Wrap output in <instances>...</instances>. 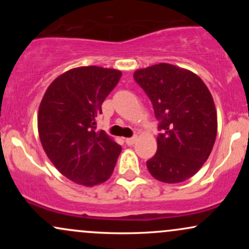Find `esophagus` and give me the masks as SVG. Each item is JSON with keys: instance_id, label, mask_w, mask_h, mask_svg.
Returning <instances> with one entry per match:
<instances>
[{"instance_id": "obj_1", "label": "esophagus", "mask_w": 249, "mask_h": 249, "mask_svg": "<svg viewBox=\"0 0 249 249\" xmlns=\"http://www.w3.org/2000/svg\"><path fill=\"white\" fill-rule=\"evenodd\" d=\"M136 141H137V137H132V138H126L125 139V142H126L127 145H133L134 142H136Z\"/></svg>"}]
</instances>
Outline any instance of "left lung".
Listing matches in <instances>:
<instances>
[{"label":"left lung","mask_w":249,"mask_h":249,"mask_svg":"<svg viewBox=\"0 0 249 249\" xmlns=\"http://www.w3.org/2000/svg\"><path fill=\"white\" fill-rule=\"evenodd\" d=\"M133 77L152 102L162 131L146 162L151 176L167 184L190 179L215 142L218 117L210 90L192 71L168 63L136 70Z\"/></svg>","instance_id":"8db88e82"}]
</instances>
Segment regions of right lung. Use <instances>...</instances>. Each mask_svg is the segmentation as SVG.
I'll use <instances>...</instances> for the list:
<instances>
[{"mask_svg":"<svg viewBox=\"0 0 249 249\" xmlns=\"http://www.w3.org/2000/svg\"><path fill=\"white\" fill-rule=\"evenodd\" d=\"M121 77V71L108 68H73L51 83L39 104L43 150L59 173L82 186L107 181L122 151L104 131L96 130L103 102Z\"/></svg>","mask_w":249,"mask_h":249,"instance_id":"right-lung-1","label":"right lung"}]
</instances>
